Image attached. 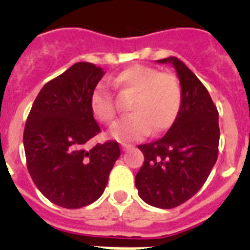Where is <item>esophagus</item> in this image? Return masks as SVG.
<instances>
[{
  "mask_svg": "<svg viewBox=\"0 0 250 250\" xmlns=\"http://www.w3.org/2000/svg\"><path fill=\"white\" fill-rule=\"evenodd\" d=\"M121 147H123L124 151H126V150L130 149V145L126 144V143H121Z\"/></svg>",
  "mask_w": 250,
  "mask_h": 250,
  "instance_id": "1",
  "label": "esophagus"
}]
</instances>
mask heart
Instances as JSON below:
<instances>
[{"label": "heart", "instance_id": "b5f03b06", "mask_svg": "<svg viewBox=\"0 0 250 250\" xmlns=\"http://www.w3.org/2000/svg\"><path fill=\"white\" fill-rule=\"evenodd\" d=\"M115 81L123 89L135 92L130 104L132 114L112 125L110 134L118 140H136L165 131L175 120L182 105V87L171 72H159L146 65H132L119 72ZM91 110L101 123L109 124L115 118L111 92L100 83L91 95Z\"/></svg>", "mask_w": 250, "mask_h": 250}]
</instances>
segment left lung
<instances>
[{
	"mask_svg": "<svg viewBox=\"0 0 250 250\" xmlns=\"http://www.w3.org/2000/svg\"><path fill=\"white\" fill-rule=\"evenodd\" d=\"M175 68L182 105L165 135L139 145L144 165L135 176L138 194L146 204L170 209L195 195L207 182L219 146V114L205 86L176 57L158 60Z\"/></svg>",
	"mask_w": 250,
	"mask_h": 250,
	"instance_id": "8db88e82",
	"label": "left lung"
}]
</instances>
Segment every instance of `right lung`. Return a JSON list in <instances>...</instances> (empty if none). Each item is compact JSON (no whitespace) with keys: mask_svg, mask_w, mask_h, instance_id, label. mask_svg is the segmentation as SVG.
Listing matches in <instances>:
<instances>
[{"mask_svg":"<svg viewBox=\"0 0 250 250\" xmlns=\"http://www.w3.org/2000/svg\"><path fill=\"white\" fill-rule=\"evenodd\" d=\"M104 75L94 63H75L43 86L26 121L28 173L45 198L66 209L98 200L120 156L116 141L86 147L101 131L90 100Z\"/></svg>","mask_w":250,"mask_h":250,"instance_id":"obj_1","label":"right lung"}]
</instances>
